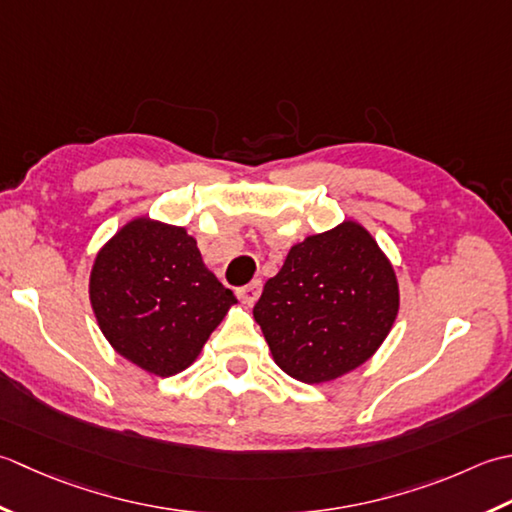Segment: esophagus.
<instances>
[{"instance_id":"1","label":"esophagus","mask_w":512,"mask_h":512,"mask_svg":"<svg viewBox=\"0 0 512 512\" xmlns=\"http://www.w3.org/2000/svg\"><path fill=\"white\" fill-rule=\"evenodd\" d=\"M260 291H263V283H260V280H252V283L249 285H245V287H241L236 291L238 294V298H241V302L243 305H247V307H252L254 302L258 300V296H260Z\"/></svg>"}]
</instances>
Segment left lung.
Masks as SVG:
<instances>
[{"mask_svg": "<svg viewBox=\"0 0 512 512\" xmlns=\"http://www.w3.org/2000/svg\"><path fill=\"white\" fill-rule=\"evenodd\" d=\"M393 265L356 221L289 249L254 307L271 356L291 378L331 382L378 351L398 316Z\"/></svg>", "mask_w": 512, "mask_h": 512, "instance_id": "left-lung-1", "label": "left lung"}]
</instances>
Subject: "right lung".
<instances>
[{
  "mask_svg": "<svg viewBox=\"0 0 512 512\" xmlns=\"http://www.w3.org/2000/svg\"><path fill=\"white\" fill-rule=\"evenodd\" d=\"M90 305L119 356L170 378L198 358L236 296L205 267L185 227L141 216L99 249Z\"/></svg>",
  "mask_w": 512,
  "mask_h": 512,
  "instance_id": "1",
  "label": "right lung"
}]
</instances>
